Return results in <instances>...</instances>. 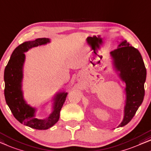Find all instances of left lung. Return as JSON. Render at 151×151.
Masks as SVG:
<instances>
[{"label": "left lung", "mask_w": 151, "mask_h": 151, "mask_svg": "<svg viewBox=\"0 0 151 151\" xmlns=\"http://www.w3.org/2000/svg\"><path fill=\"white\" fill-rule=\"evenodd\" d=\"M110 55L116 71H119L120 78L126 84L124 118L119 125L123 127L131 121L143 101L146 69L139 52L125 40Z\"/></svg>", "instance_id": "obj_1"}]
</instances>
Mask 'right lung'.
Returning a JSON list of instances; mask_svg holds the SVG:
<instances>
[{
    "label": "right lung",
    "mask_w": 151,
    "mask_h": 151,
    "mask_svg": "<svg viewBox=\"0 0 151 151\" xmlns=\"http://www.w3.org/2000/svg\"><path fill=\"white\" fill-rule=\"evenodd\" d=\"M50 42L48 38H39L34 41H26L18 45L13 52L4 72L5 97L13 115L20 123L39 130L47 129L57 123L60 110L68 94L63 92L54 96L53 111L45 119L35 118L36 108L28 105L24 99L22 82L25 61L24 52L32 47Z\"/></svg>",
    "instance_id": "obj_1"
}]
</instances>
